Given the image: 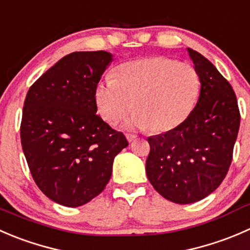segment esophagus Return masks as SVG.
Returning <instances> with one entry per match:
<instances>
[{
  "label": "esophagus",
  "instance_id": "esophagus-1",
  "mask_svg": "<svg viewBox=\"0 0 250 250\" xmlns=\"http://www.w3.org/2000/svg\"><path fill=\"white\" fill-rule=\"evenodd\" d=\"M126 138H127L128 142H132V141H135L136 138H137V136L132 135V133H127V135H126Z\"/></svg>",
  "mask_w": 250,
  "mask_h": 250
}]
</instances>
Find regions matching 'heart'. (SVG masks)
<instances>
[{
	"label": "heart",
	"instance_id": "b5f03b06",
	"mask_svg": "<svg viewBox=\"0 0 250 250\" xmlns=\"http://www.w3.org/2000/svg\"><path fill=\"white\" fill-rule=\"evenodd\" d=\"M201 92L198 73L188 63L165 57H148L118 66L95 91L103 120L117 124L137 110L128 126L169 132L193 110Z\"/></svg>",
	"mask_w": 250,
	"mask_h": 250
}]
</instances>
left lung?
<instances>
[{
    "mask_svg": "<svg viewBox=\"0 0 250 250\" xmlns=\"http://www.w3.org/2000/svg\"><path fill=\"white\" fill-rule=\"evenodd\" d=\"M201 79V95L189 117L174 130L148 138L146 172L155 191L170 202L206 198L224 181L241 123L229 81L198 52L188 48Z\"/></svg>",
    "mask_w": 250,
    "mask_h": 250,
    "instance_id": "8db88e82",
    "label": "left lung"
}]
</instances>
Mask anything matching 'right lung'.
Masks as SVG:
<instances>
[{"mask_svg": "<svg viewBox=\"0 0 250 250\" xmlns=\"http://www.w3.org/2000/svg\"><path fill=\"white\" fill-rule=\"evenodd\" d=\"M112 62L105 51L73 52L29 88L21 141L34 181L56 203L83 206L112 176L125 135L97 115L95 91Z\"/></svg>", "mask_w": 250, "mask_h": 250, "instance_id": "1", "label": "right lung"}]
</instances>
